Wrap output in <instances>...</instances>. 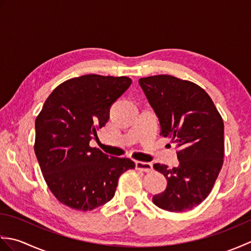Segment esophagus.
Listing matches in <instances>:
<instances>
[{
    "instance_id": "obj_1",
    "label": "esophagus",
    "mask_w": 251,
    "mask_h": 251,
    "mask_svg": "<svg viewBox=\"0 0 251 251\" xmlns=\"http://www.w3.org/2000/svg\"><path fill=\"white\" fill-rule=\"evenodd\" d=\"M136 168L138 170H141V172H145V173H150L152 172V165L150 163H147V162H140V161H137L136 162Z\"/></svg>"
}]
</instances>
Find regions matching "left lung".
<instances>
[{"label": "left lung", "mask_w": 251, "mask_h": 251, "mask_svg": "<svg viewBox=\"0 0 251 251\" xmlns=\"http://www.w3.org/2000/svg\"><path fill=\"white\" fill-rule=\"evenodd\" d=\"M139 85L158 117L161 135L178 143V167L154 164L167 180L153 202L164 210L182 212L209 195L225 156V125L204 89L173 75L142 77Z\"/></svg>", "instance_id": "obj_1"}]
</instances>
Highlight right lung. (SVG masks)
<instances>
[{
	"mask_svg": "<svg viewBox=\"0 0 251 251\" xmlns=\"http://www.w3.org/2000/svg\"><path fill=\"white\" fill-rule=\"evenodd\" d=\"M131 84L127 76L86 74L57 86L35 120L34 152L50 190L62 204L93 210L112 200L119 178L135 163L109 156L89 141Z\"/></svg>",
	"mask_w": 251,
	"mask_h": 251,
	"instance_id": "right-lung-1",
	"label": "right lung"
}]
</instances>
